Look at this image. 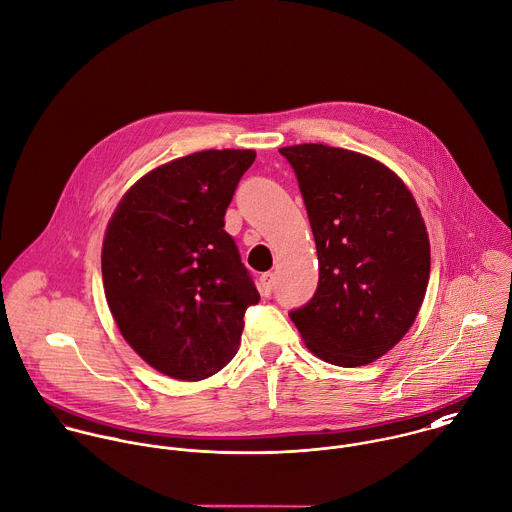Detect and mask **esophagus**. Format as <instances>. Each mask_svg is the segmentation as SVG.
Returning a JSON list of instances; mask_svg holds the SVG:
<instances>
[{"mask_svg": "<svg viewBox=\"0 0 512 512\" xmlns=\"http://www.w3.org/2000/svg\"><path fill=\"white\" fill-rule=\"evenodd\" d=\"M273 289H275V275L273 273H263L259 277V291H261V295L263 297H271Z\"/></svg>", "mask_w": 512, "mask_h": 512, "instance_id": "1", "label": "esophagus"}]
</instances>
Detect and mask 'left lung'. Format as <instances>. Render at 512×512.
I'll use <instances>...</instances> for the list:
<instances>
[{
    "instance_id": "8db88e82",
    "label": "left lung",
    "mask_w": 512,
    "mask_h": 512,
    "mask_svg": "<svg viewBox=\"0 0 512 512\" xmlns=\"http://www.w3.org/2000/svg\"><path fill=\"white\" fill-rule=\"evenodd\" d=\"M293 166L318 255V287L291 312L308 350L354 368L392 350L421 308L429 237L402 178L344 148L297 144L279 150Z\"/></svg>"
}]
</instances>
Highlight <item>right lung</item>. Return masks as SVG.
Wrapping results in <instances>:
<instances>
[{
  "instance_id": "right-lung-1",
  "label": "right lung",
  "mask_w": 512,
  "mask_h": 512,
  "mask_svg": "<svg viewBox=\"0 0 512 512\" xmlns=\"http://www.w3.org/2000/svg\"><path fill=\"white\" fill-rule=\"evenodd\" d=\"M253 150H204L142 176L104 233L103 283L112 318L154 370L198 382L237 352L259 293L225 227Z\"/></svg>"
}]
</instances>
